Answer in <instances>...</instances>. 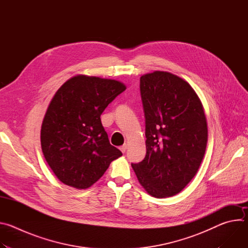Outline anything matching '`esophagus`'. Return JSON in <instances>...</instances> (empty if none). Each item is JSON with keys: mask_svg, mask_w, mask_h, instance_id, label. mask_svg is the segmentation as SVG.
Wrapping results in <instances>:
<instances>
[{"mask_svg": "<svg viewBox=\"0 0 248 248\" xmlns=\"http://www.w3.org/2000/svg\"><path fill=\"white\" fill-rule=\"evenodd\" d=\"M121 151L123 152V153H125V151H126V149H127V145L126 144H124L123 146H121Z\"/></svg>", "mask_w": 248, "mask_h": 248, "instance_id": "esophagus-1", "label": "esophagus"}]
</instances>
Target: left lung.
I'll return each mask as SVG.
<instances>
[{"label":"left lung","mask_w":248,"mask_h":248,"mask_svg":"<svg viewBox=\"0 0 248 248\" xmlns=\"http://www.w3.org/2000/svg\"><path fill=\"white\" fill-rule=\"evenodd\" d=\"M140 95L146 155L131 166L150 195L170 197L187 186L203 160L208 139L203 106L186 80L167 72L141 77Z\"/></svg>","instance_id":"8db88e82"}]
</instances>
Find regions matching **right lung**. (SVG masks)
Instances as JSON below:
<instances>
[{
    "label": "right lung",
    "instance_id": "1",
    "mask_svg": "<svg viewBox=\"0 0 248 248\" xmlns=\"http://www.w3.org/2000/svg\"><path fill=\"white\" fill-rule=\"evenodd\" d=\"M125 89L118 80L77 76L56 92L42 123L41 147L62 184L88 188L123 155L110 144L100 116Z\"/></svg>",
    "mask_w": 248,
    "mask_h": 248
}]
</instances>
